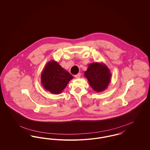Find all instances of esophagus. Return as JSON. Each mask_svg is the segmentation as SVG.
Returning <instances> with one entry per match:
<instances>
[{
    "mask_svg": "<svg viewBox=\"0 0 150 150\" xmlns=\"http://www.w3.org/2000/svg\"><path fill=\"white\" fill-rule=\"evenodd\" d=\"M74 77H75V78H76V79H80V77H81V74L79 73V74L75 75Z\"/></svg>",
    "mask_w": 150,
    "mask_h": 150,
    "instance_id": "obj_1",
    "label": "esophagus"
}]
</instances>
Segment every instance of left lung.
<instances>
[{
	"label": "left lung",
	"mask_w": 150,
	"mask_h": 150,
	"mask_svg": "<svg viewBox=\"0 0 150 150\" xmlns=\"http://www.w3.org/2000/svg\"><path fill=\"white\" fill-rule=\"evenodd\" d=\"M92 89L96 92L106 90L111 81L110 69L103 62H93L89 64L88 68L84 73Z\"/></svg>",
	"instance_id": "1"
}]
</instances>
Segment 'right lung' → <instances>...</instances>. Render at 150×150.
<instances>
[{
	"label": "right lung",
	"mask_w": 150,
	"mask_h": 150,
	"mask_svg": "<svg viewBox=\"0 0 150 150\" xmlns=\"http://www.w3.org/2000/svg\"><path fill=\"white\" fill-rule=\"evenodd\" d=\"M73 77L54 60L47 62L42 71L41 83L43 88L53 94L62 93Z\"/></svg>",
	"instance_id": "add662e5"
}]
</instances>
